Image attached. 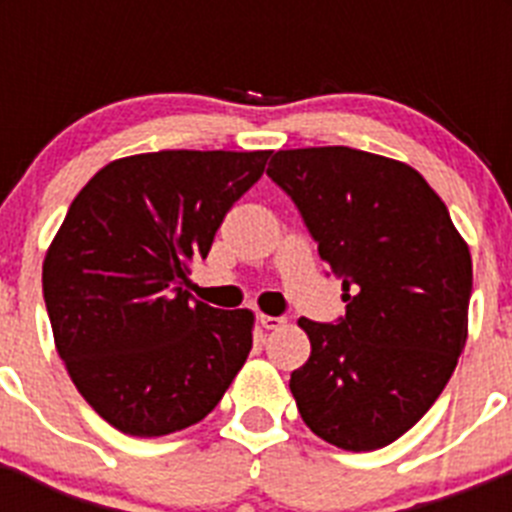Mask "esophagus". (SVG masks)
Segmentation results:
<instances>
[{
	"label": "esophagus",
	"instance_id": "1",
	"mask_svg": "<svg viewBox=\"0 0 512 512\" xmlns=\"http://www.w3.org/2000/svg\"><path fill=\"white\" fill-rule=\"evenodd\" d=\"M259 323L264 325L266 330H277L284 325V318H274V315H259Z\"/></svg>",
	"mask_w": 512,
	"mask_h": 512
}]
</instances>
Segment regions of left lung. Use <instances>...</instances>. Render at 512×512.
I'll return each instance as SVG.
<instances>
[{"label": "left lung", "mask_w": 512, "mask_h": 512, "mask_svg": "<svg viewBox=\"0 0 512 512\" xmlns=\"http://www.w3.org/2000/svg\"><path fill=\"white\" fill-rule=\"evenodd\" d=\"M343 282L338 323L300 318L310 359L289 390L315 436L346 451L397 441L467 343L472 256L413 166L346 146L277 151L266 169Z\"/></svg>", "instance_id": "left-lung-1"}]
</instances>
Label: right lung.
Here are the masks:
<instances>
[{
    "instance_id": "right-lung-1",
    "label": "right lung",
    "mask_w": 512,
    "mask_h": 512,
    "mask_svg": "<svg viewBox=\"0 0 512 512\" xmlns=\"http://www.w3.org/2000/svg\"><path fill=\"white\" fill-rule=\"evenodd\" d=\"M271 151H158L117 158L76 194L43 261L58 356L81 397L138 438L200 423L253 346L251 310L189 295L223 217Z\"/></svg>"
}]
</instances>
